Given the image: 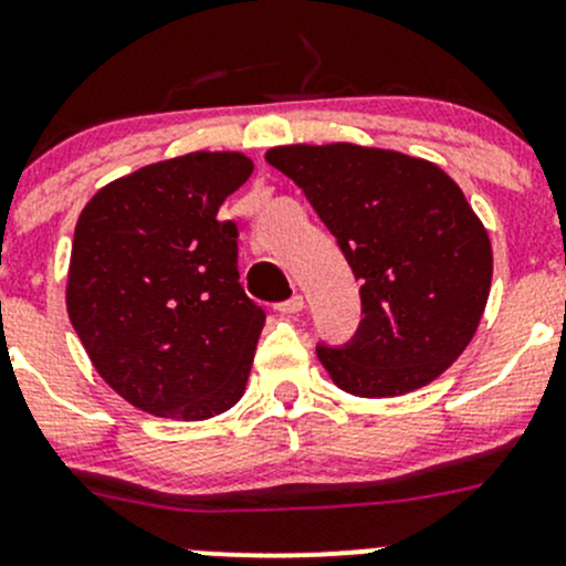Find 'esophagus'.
I'll use <instances>...</instances> for the list:
<instances>
[{"mask_svg":"<svg viewBox=\"0 0 566 566\" xmlns=\"http://www.w3.org/2000/svg\"><path fill=\"white\" fill-rule=\"evenodd\" d=\"M301 310H304V298H301L298 293H295L293 298L282 301V304L276 306V312H279V315H298Z\"/></svg>","mask_w":566,"mask_h":566,"instance_id":"esophagus-1","label":"esophagus"}]
</instances>
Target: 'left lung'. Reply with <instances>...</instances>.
Wrapping results in <instances>:
<instances>
[{
    "instance_id": "8db88e82",
    "label": "left lung",
    "mask_w": 566,
    "mask_h": 566,
    "mask_svg": "<svg viewBox=\"0 0 566 566\" xmlns=\"http://www.w3.org/2000/svg\"><path fill=\"white\" fill-rule=\"evenodd\" d=\"M265 161L306 193L361 282V323L345 347H317L342 391L399 397L447 373L479 328L493 249L441 167L397 150L284 145Z\"/></svg>"
}]
</instances>
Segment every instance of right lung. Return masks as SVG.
Here are the masks:
<instances>
[{
  "mask_svg": "<svg viewBox=\"0 0 566 566\" xmlns=\"http://www.w3.org/2000/svg\"><path fill=\"white\" fill-rule=\"evenodd\" d=\"M243 153H188L101 188L76 221L67 317L125 402L199 421L243 397L265 312L238 282V227L221 202Z\"/></svg>",
  "mask_w": 566,
  "mask_h": 566,
  "instance_id": "add662e5",
  "label": "right lung"
}]
</instances>
